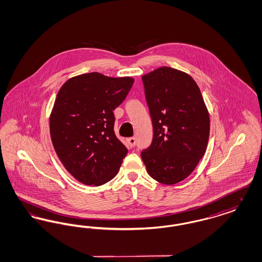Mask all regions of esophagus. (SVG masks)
I'll return each instance as SVG.
<instances>
[{
    "mask_svg": "<svg viewBox=\"0 0 262 262\" xmlns=\"http://www.w3.org/2000/svg\"><path fill=\"white\" fill-rule=\"evenodd\" d=\"M127 143L130 147H134L137 144V140H136L135 137H129V138H127Z\"/></svg>",
    "mask_w": 262,
    "mask_h": 262,
    "instance_id": "esophagus-1",
    "label": "esophagus"
}]
</instances>
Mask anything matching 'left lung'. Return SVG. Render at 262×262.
<instances>
[{
    "label": "left lung",
    "instance_id": "obj_1",
    "mask_svg": "<svg viewBox=\"0 0 262 262\" xmlns=\"http://www.w3.org/2000/svg\"><path fill=\"white\" fill-rule=\"evenodd\" d=\"M153 125V139L141 158L151 178L164 185L185 180L204 155L209 113L189 75L162 67L142 76Z\"/></svg>",
    "mask_w": 262,
    "mask_h": 262
}]
</instances>
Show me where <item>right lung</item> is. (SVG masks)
<instances>
[{
  "label": "right lung",
  "instance_id": "add662e5",
  "mask_svg": "<svg viewBox=\"0 0 262 262\" xmlns=\"http://www.w3.org/2000/svg\"><path fill=\"white\" fill-rule=\"evenodd\" d=\"M135 79L99 73L76 75L60 88L50 115L51 139L68 172L88 186L118 174L127 149L114 132L113 111Z\"/></svg>",
  "mask_w": 262,
  "mask_h": 262
}]
</instances>
